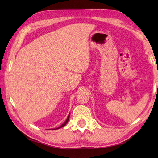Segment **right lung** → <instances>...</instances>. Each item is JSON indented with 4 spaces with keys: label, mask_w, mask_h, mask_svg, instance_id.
<instances>
[{
    "label": "right lung",
    "mask_w": 158,
    "mask_h": 158,
    "mask_svg": "<svg viewBox=\"0 0 158 158\" xmlns=\"http://www.w3.org/2000/svg\"><path fill=\"white\" fill-rule=\"evenodd\" d=\"M69 115H70V114H69V115H68V118H67V119H66V121H65V122H64V123H63V124H62V125H61L60 127H57V128H56V129H55V128H54V129H53V130H57V129H59V128H61V127H63V126H65V125H66L67 123H68V121H69Z\"/></svg>",
    "instance_id": "1"
}]
</instances>
